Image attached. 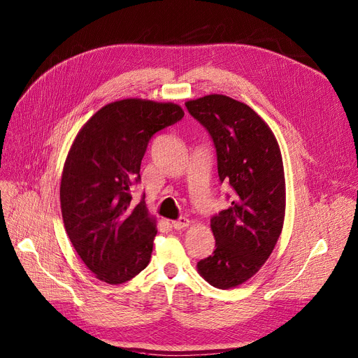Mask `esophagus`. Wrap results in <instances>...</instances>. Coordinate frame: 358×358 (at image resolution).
I'll return each instance as SVG.
<instances>
[{"label": "esophagus", "mask_w": 358, "mask_h": 358, "mask_svg": "<svg viewBox=\"0 0 358 358\" xmlns=\"http://www.w3.org/2000/svg\"><path fill=\"white\" fill-rule=\"evenodd\" d=\"M189 224H190V220L187 219V217H180V219H177V220L173 222L174 229H184V228L189 227Z\"/></svg>", "instance_id": "34e87169"}]
</instances>
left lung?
<instances>
[{
  "label": "left lung",
  "mask_w": 358,
  "mask_h": 358,
  "mask_svg": "<svg viewBox=\"0 0 358 358\" xmlns=\"http://www.w3.org/2000/svg\"><path fill=\"white\" fill-rule=\"evenodd\" d=\"M185 107L209 131L219 180L231 187V206L210 219L216 250L197 270L213 287L232 289L262 267L283 229V159L271 129L250 106L210 94Z\"/></svg>",
  "instance_id": "8db88e82"
}]
</instances>
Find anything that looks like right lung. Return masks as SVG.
<instances>
[{"instance_id":"add662e5","label":"right lung","mask_w":358,"mask_h":358,"mask_svg":"<svg viewBox=\"0 0 358 358\" xmlns=\"http://www.w3.org/2000/svg\"><path fill=\"white\" fill-rule=\"evenodd\" d=\"M174 103L126 99L101 107L78 131L61 180V210L72 245L108 285L139 274L152 254L155 219L131 203L141 162L157 131L180 122Z\"/></svg>"}]
</instances>
